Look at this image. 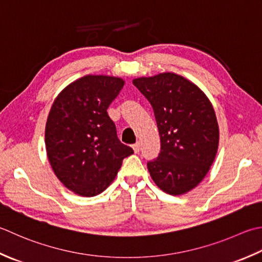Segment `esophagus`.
<instances>
[{"mask_svg":"<svg viewBox=\"0 0 262 262\" xmlns=\"http://www.w3.org/2000/svg\"><path fill=\"white\" fill-rule=\"evenodd\" d=\"M133 150H134L135 153H138L141 150V143L140 142H136L134 145H133Z\"/></svg>","mask_w":262,"mask_h":262,"instance_id":"34e87169","label":"esophagus"}]
</instances>
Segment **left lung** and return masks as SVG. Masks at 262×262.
Returning <instances> with one entry per match:
<instances>
[{
  "label": "left lung",
  "instance_id": "obj_1",
  "mask_svg": "<svg viewBox=\"0 0 262 262\" xmlns=\"http://www.w3.org/2000/svg\"><path fill=\"white\" fill-rule=\"evenodd\" d=\"M155 111L161 151L147 162L157 186L170 195L196 187L216 158L219 127L207 95L173 73L133 80Z\"/></svg>",
  "mask_w": 262,
  "mask_h": 262
}]
</instances>
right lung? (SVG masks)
<instances>
[{"instance_id": "add662e5", "label": "right lung", "mask_w": 262, "mask_h": 262, "mask_svg": "<svg viewBox=\"0 0 262 262\" xmlns=\"http://www.w3.org/2000/svg\"><path fill=\"white\" fill-rule=\"evenodd\" d=\"M125 85L119 77L86 75L56 96L45 127L46 153L55 176L80 196H95L114 182L134 153L119 141L107 107Z\"/></svg>"}]
</instances>
